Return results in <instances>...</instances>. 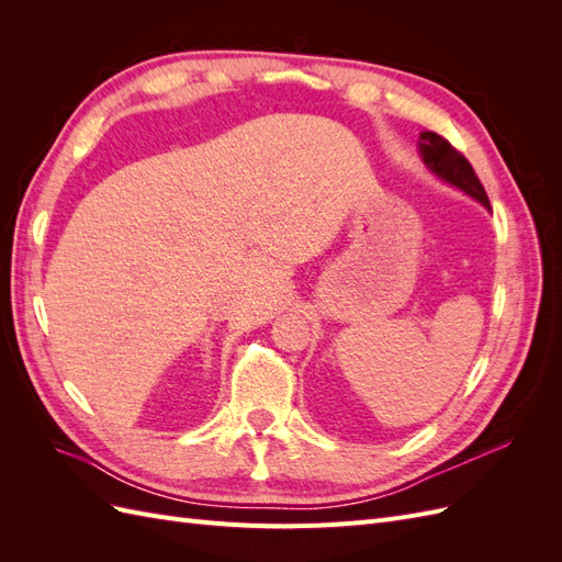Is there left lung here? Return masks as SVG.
<instances>
[{"mask_svg":"<svg viewBox=\"0 0 562 562\" xmlns=\"http://www.w3.org/2000/svg\"><path fill=\"white\" fill-rule=\"evenodd\" d=\"M419 157L436 178L457 187V190H462L464 194L483 203V206L490 211V201L479 176L473 173V168L464 159V155H459L446 138H440V135L434 131H422Z\"/></svg>","mask_w":562,"mask_h":562,"instance_id":"1","label":"left lung"}]
</instances>
